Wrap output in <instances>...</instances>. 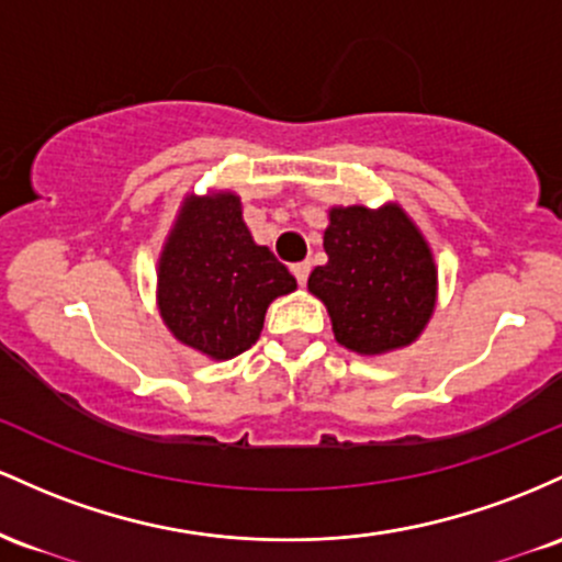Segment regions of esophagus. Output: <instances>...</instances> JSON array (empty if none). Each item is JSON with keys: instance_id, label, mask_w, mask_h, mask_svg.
<instances>
[{"instance_id": "obj_1", "label": "esophagus", "mask_w": 562, "mask_h": 562, "mask_svg": "<svg viewBox=\"0 0 562 562\" xmlns=\"http://www.w3.org/2000/svg\"><path fill=\"white\" fill-rule=\"evenodd\" d=\"M292 273H294V279H297L300 286H305L307 276H311V262H307V260L305 262H294Z\"/></svg>"}]
</instances>
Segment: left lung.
<instances>
[{"mask_svg": "<svg viewBox=\"0 0 562 562\" xmlns=\"http://www.w3.org/2000/svg\"><path fill=\"white\" fill-rule=\"evenodd\" d=\"M324 249L329 262L313 270L307 289L329 311L339 345L382 356L425 331L438 297V268L398 204L331 206Z\"/></svg>", "mask_w": 562, "mask_h": 562, "instance_id": "obj_1", "label": "left lung"}]
</instances>
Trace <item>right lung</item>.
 Masks as SVG:
<instances>
[{"instance_id": "1", "label": "right lung", "mask_w": 562, "mask_h": 562, "mask_svg": "<svg viewBox=\"0 0 562 562\" xmlns=\"http://www.w3.org/2000/svg\"><path fill=\"white\" fill-rule=\"evenodd\" d=\"M297 281L255 244L231 191L188 196L159 257V313L175 339L228 361L260 339L265 311Z\"/></svg>"}]
</instances>
